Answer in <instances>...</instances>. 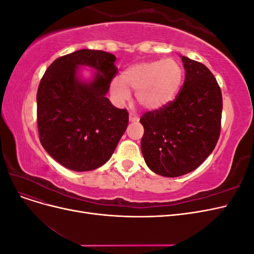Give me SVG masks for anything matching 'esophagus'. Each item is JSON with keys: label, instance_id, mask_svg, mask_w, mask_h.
Instances as JSON below:
<instances>
[{"label": "esophagus", "instance_id": "34e87169", "mask_svg": "<svg viewBox=\"0 0 254 254\" xmlns=\"http://www.w3.org/2000/svg\"><path fill=\"white\" fill-rule=\"evenodd\" d=\"M137 120H139V118H137L134 113H129V121L130 122H135Z\"/></svg>", "mask_w": 254, "mask_h": 254}]
</instances>
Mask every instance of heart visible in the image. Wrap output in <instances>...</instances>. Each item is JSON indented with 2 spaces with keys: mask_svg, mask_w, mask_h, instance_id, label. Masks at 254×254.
I'll use <instances>...</instances> for the list:
<instances>
[{
  "mask_svg": "<svg viewBox=\"0 0 254 254\" xmlns=\"http://www.w3.org/2000/svg\"><path fill=\"white\" fill-rule=\"evenodd\" d=\"M183 79V68L173 58L135 64L111 81L110 92L114 101L124 104L135 91V99L145 109L157 110L176 98Z\"/></svg>",
  "mask_w": 254,
  "mask_h": 254,
  "instance_id": "heart-1",
  "label": "heart"
}]
</instances>
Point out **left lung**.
<instances>
[{
  "instance_id": "1",
  "label": "left lung",
  "mask_w": 254,
  "mask_h": 254,
  "mask_svg": "<svg viewBox=\"0 0 254 254\" xmlns=\"http://www.w3.org/2000/svg\"><path fill=\"white\" fill-rule=\"evenodd\" d=\"M186 79L167 106L145 112L141 149L146 164L164 177L190 173L210 156L220 135L222 95L204 64L182 56Z\"/></svg>"
}]
</instances>
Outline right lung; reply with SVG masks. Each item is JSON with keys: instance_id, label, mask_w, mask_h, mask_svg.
I'll return each instance as SVG.
<instances>
[{"instance_id": "1", "label": "right lung", "mask_w": 254, "mask_h": 254, "mask_svg": "<svg viewBox=\"0 0 254 254\" xmlns=\"http://www.w3.org/2000/svg\"><path fill=\"white\" fill-rule=\"evenodd\" d=\"M115 56L79 50L57 58L48 67L37 92L39 139L49 155L75 172L93 171L110 159L128 126L126 109L106 97L118 74ZM78 65L99 72L90 84L75 77Z\"/></svg>"}]
</instances>
